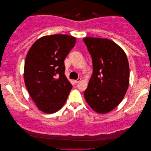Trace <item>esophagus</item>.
I'll return each instance as SVG.
<instances>
[{"mask_svg": "<svg viewBox=\"0 0 151 151\" xmlns=\"http://www.w3.org/2000/svg\"><path fill=\"white\" fill-rule=\"evenodd\" d=\"M80 80H81V79H80V78H78V79H77V80H74V82H75V83H78V82H79Z\"/></svg>", "mask_w": 151, "mask_h": 151, "instance_id": "34e87169", "label": "esophagus"}]
</instances>
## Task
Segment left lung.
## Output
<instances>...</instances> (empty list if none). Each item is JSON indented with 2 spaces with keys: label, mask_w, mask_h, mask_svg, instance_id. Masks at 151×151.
Instances as JSON below:
<instances>
[{
  "label": "left lung",
  "mask_w": 151,
  "mask_h": 151,
  "mask_svg": "<svg viewBox=\"0 0 151 151\" xmlns=\"http://www.w3.org/2000/svg\"><path fill=\"white\" fill-rule=\"evenodd\" d=\"M91 55L93 73L84 98L93 110L104 114L123 100L129 85V65L124 51L107 38L83 39Z\"/></svg>",
  "instance_id": "obj_1"
}]
</instances>
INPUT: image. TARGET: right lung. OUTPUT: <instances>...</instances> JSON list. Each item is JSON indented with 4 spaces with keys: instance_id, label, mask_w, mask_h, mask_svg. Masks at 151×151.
<instances>
[{
    "instance_id": "obj_1",
    "label": "right lung",
    "mask_w": 151,
    "mask_h": 151,
    "mask_svg": "<svg viewBox=\"0 0 151 151\" xmlns=\"http://www.w3.org/2000/svg\"><path fill=\"white\" fill-rule=\"evenodd\" d=\"M76 41L75 37L65 34L45 36L32 45L27 54L24 84L35 104L45 113L59 111L71 90L64 60Z\"/></svg>"
}]
</instances>
